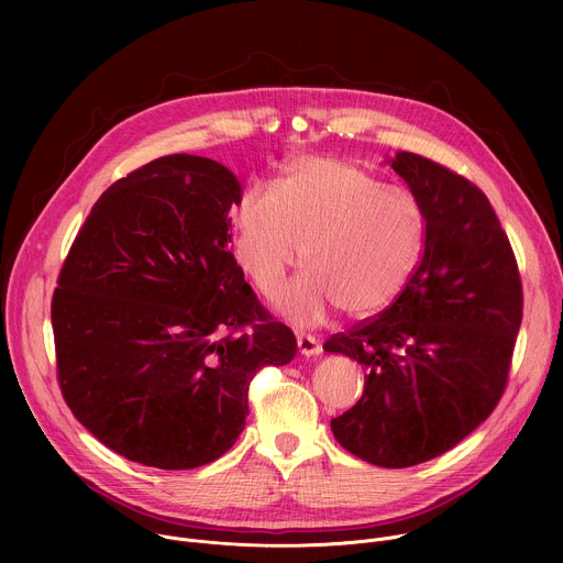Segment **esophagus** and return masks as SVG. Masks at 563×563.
<instances>
[{
  "mask_svg": "<svg viewBox=\"0 0 563 563\" xmlns=\"http://www.w3.org/2000/svg\"><path fill=\"white\" fill-rule=\"evenodd\" d=\"M296 343H298V352L302 356H318L320 352H323V347H320V341L316 336H309V334H300L296 339Z\"/></svg>",
  "mask_w": 563,
  "mask_h": 563,
  "instance_id": "obj_1",
  "label": "esophagus"
}]
</instances>
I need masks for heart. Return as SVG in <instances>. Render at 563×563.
<instances>
[{"mask_svg":"<svg viewBox=\"0 0 563 563\" xmlns=\"http://www.w3.org/2000/svg\"><path fill=\"white\" fill-rule=\"evenodd\" d=\"M233 247L263 291L300 258L307 269L274 294L294 323H318L332 305L363 318L385 309L410 280L423 216L410 196L380 191L343 159L302 157L274 194L252 189L238 202Z\"/></svg>","mask_w":563,"mask_h":563,"instance_id":"obj_1","label":"heart"}]
</instances>
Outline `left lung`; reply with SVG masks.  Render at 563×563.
I'll list each match as a JSON object with an SVG mask.
<instances>
[{
  "label": "left lung",
  "mask_w": 563,
  "mask_h": 563,
  "mask_svg": "<svg viewBox=\"0 0 563 563\" xmlns=\"http://www.w3.org/2000/svg\"><path fill=\"white\" fill-rule=\"evenodd\" d=\"M426 222L423 256L396 300L323 345L365 369L358 404L332 419L336 441L380 467L430 461L484 423L504 396L523 289L486 194L432 159L398 151Z\"/></svg>",
  "instance_id": "1"
}]
</instances>
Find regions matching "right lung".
Masks as SVG:
<instances>
[{"label": "right lung", "instance_id": "add662e5", "mask_svg": "<svg viewBox=\"0 0 563 563\" xmlns=\"http://www.w3.org/2000/svg\"><path fill=\"white\" fill-rule=\"evenodd\" d=\"M238 178L165 155L113 183L62 265L51 302L66 406L129 461L191 470L245 430L265 365L296 356L229 252Z\"/></svg>", "mask_w": 563, "mask_h": 563}]
</instances>
